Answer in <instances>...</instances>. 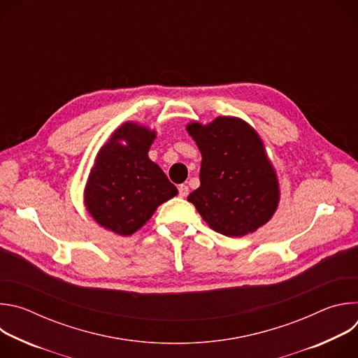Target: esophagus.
Returning a JSON list of instances; mask_svg holds the SVG:
<instances>
[{"label": "esophagus", "instance_id": "esophagus-1", "mask_svg": "<svg viewBox=\"0 0 358 358\" xmlns=\"http://www.w3.org/2000/svg\"><path fill=\"white\" fill-rule=\"evenodd\" d=\"M188 191H189V189H188V187H187L185 184L178 185V195H180V196H182V198L187 196V195H188Z\"/></svg>", "mask_w": 358, "mask_h": 358}]
</instances>
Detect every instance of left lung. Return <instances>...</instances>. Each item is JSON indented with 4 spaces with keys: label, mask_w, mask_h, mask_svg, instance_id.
<instances>
[{
    "label": "left lung",
    "mask_w": 358,
    "mask_h": 358,
    "mask_svg": "<svg viewBox=\"0 0 358 358\" xmlns=\"http://www.w3.org/2000/svg\"><path fill=\"white\" fill-rule=\"evenodd\" d=\"M201 151L199 187L188 195L215 232L239 238L265 225L279 203V182L258 133L238 117L187 126Z\"/></svg>",
    "instance_id": "left-lung-1"
}]
</instances>
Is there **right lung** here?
Segmentation results:
<instances>
[{
	"instance_id": "obj_1",
	"label": "right lung",
	"mask_w": 358,
	"mask_h": 358,
	"mask_svg": "<svg viewBox=\"0 0 358 358\" xmlns=\"http://www.w3.org/2000/svg\"><path fill=\"white\" fill-rule=\"evenodd\" d=\"M155 138V130L127 122L97 152L85 187V206L100 227L129 236L178 194L164 171L148 159Z\"/></svg>"
}]
</instances>
